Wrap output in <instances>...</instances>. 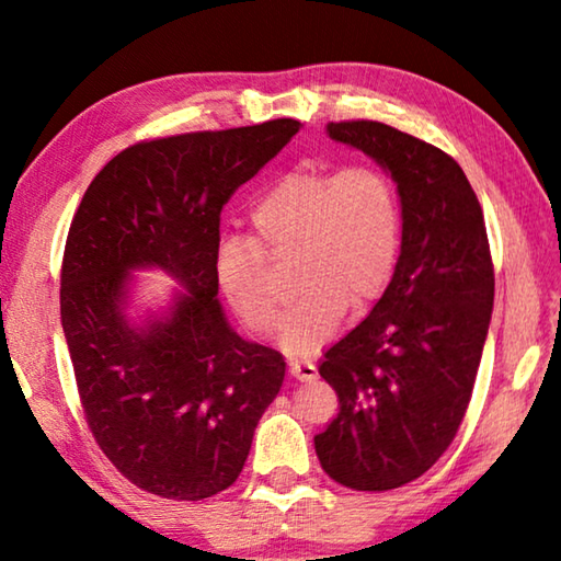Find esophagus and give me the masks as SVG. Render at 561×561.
Listing matches in <instances>:
<instances>
[{
  "mask_svg": "<svg viewBox=\"0 0 561 561\" xmlns=\"http://www.w3.org/2000/svg\"><path fill=\"white\" fill-rule=\"evenodd\" d=\"M289 374L299 381H311L317 378V366L311 360H301V358H291L289 360Z\"/></svg>",
  "mask_w": 561,
  "mask_h": 561,
  "instance_id": "esophagus-1",
  "label": "esophagus"
}]
</instances>
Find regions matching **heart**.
I'll use <instances>...</instances> for the list:
<instances>
[{
    "label": "heart",
    "instance_id": "obj_1",
    "mask_svg": "<svg viewBox=\"0 0 561 561\" xmlns=\"http://www.w3.org/2000/svg\"><path fill=\"white\" fill-rule=\"evenodd\" d=\"M252 242L227 240L215 254L222 299L252 331H270L279 294L267 262H294L299 299L279 324L289 354L317 351L346 309H366L386 291L401 252L403 210L393 178L378 165L294 170L252 207Z\"/></svg>",
    "mask_w": 561,
    "mask_h": 561
}]
</instances>
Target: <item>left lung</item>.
Wrapping results in <instances>:
<instances>
[{"label": "left lung", "instance_id": "obj_1", "mask_svg": "<svg viewBox=\"0 0 561 561\" xmlns=\"http://www.w3.org/2000/svg\"><path fill=\"white\" fill-rule=\"evenodd\" d=\"M327 133L393 178L403 234L383 297L321 358L339 413L314 448L339 485L393 490L448 450L468 411L495 301L485 220L440 148L378 121L329 123Z\"/></svg>", "mask_w": 561, "mask_h": 561}]
</instances>
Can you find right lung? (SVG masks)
Instances as JSON below:
<instances>
[{"instance_id": "add662e5", "label": "right lung", "mask_w": 561, "mask_h": 561, "mask_svg": "<svg viewBox=\"0 0 561 561\" xmlns=\"http://www.w3.org/2000/svg\"><path fill=\"white\" fill-rule=\"evenodd\" d=\"M299 133V121L185 133L123 150L73 215L61 327L93 438L123 478L168 500H205L240 478L282 354L242 339L217 299L220 213ZM179 282L135 304L133 271Z\"/></svg>"}]
</instances>
